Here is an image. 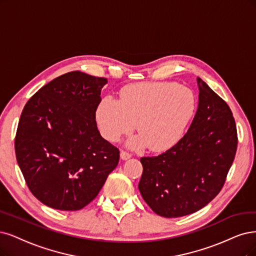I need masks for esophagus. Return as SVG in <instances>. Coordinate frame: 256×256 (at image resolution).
<instances>
[{
	"instance_id": "obj_1",
	"label": "esophagus",
	"mask_w": 256,
	"mask_h": 256,
	"mask_svg": "<svg viewBox=\"0 0 256 256\" xmlns=\"http://www.w3.org/2000/svg\"><path fill=\"white\" fill-rule=\"evenodd\" d=\"M130 157H132V155L128 154V152H124V150H121V152H120V158H121L122 160H128V159H130Z\"/></svg>"
}]
</instances>
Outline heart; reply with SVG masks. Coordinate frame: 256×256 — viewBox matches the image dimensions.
<instances>
[{"label":"heart","mask_w":256,"mask_h":256,"mask_svg":"<svg viewBox=\"0 0 256 256\" xmlns=\"http://www.w3.org/2000/svg\"><path fill=\"white\" fill-rule=\"evenodd\" d=\"M196 108L193 92L173 82L132 84L120 100L104 97L96 108V121L103 137L116 142L135 128L139 134L128 140L133 150L148 146L164 152L182 137Z\"/></svg>","instance_id":"1"}]
</instances>
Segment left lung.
Listing matches in <instances>:
<instances>
[{
    "label": "left lung",
    "instance_id": "1",
    "mask_svg": "<svg viewBox=\"0 0 256 256\" xmlns=\"http://www.w3.org/2000/svg\"><path fill=\"white\" fill-rule=\"evenodd\" d=\"M197 85V112L186 134L164 153L140 159V194L156 214L168 218L192 214L215 198L238 148L228 104L200 78Z\"/></svg>",
    "mask_w": 256,
    "mask_h": 256
}]
</instances>
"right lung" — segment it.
I'll return each instance as SVG.
<instances>
[{
  "label": "right lung",
  "instance_id": "obj_1",
  "mask_svg": "<svg viewBox=\"0 0 256 256\" xmlns=\"http://www.w3.org/2000/svg\"><path fill=\"white\" fill-rule=\"evenodd\" d=\"M106 83L70 72L44 85L24 106L14 140L16 162L30 192L47 206L82 209L119 162V150L96 123Z\"/></svg>",
  "mask_w": 256,
  "mask_h": 256
}]
</instances>
